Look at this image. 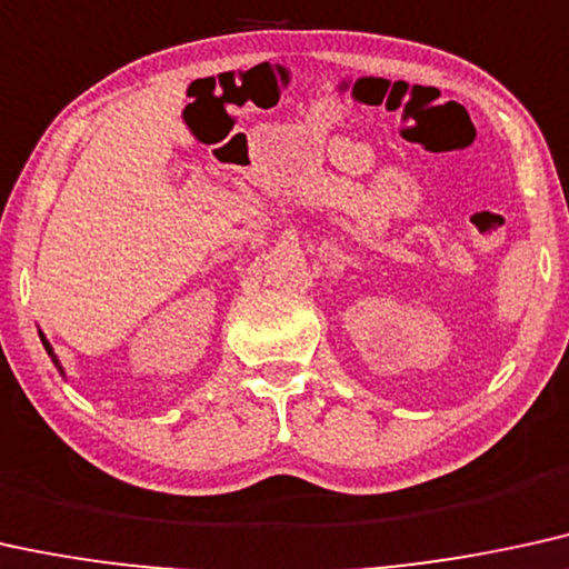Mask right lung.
Instances as JSON below:
<instances>
[{"mask_svg":"<svg viewBox=\"0 0 569 569\" xmlns=\"http://www.w3.org/2000/svg\"><path fill=\"white\" fill-rule=\"evenodd\" d=\"M41 336V343H44V349H47V355L49 357H52V362H54V368L57 370H60L62 372V368H60V359H57V355H54V351H52V347H49V341H47V338H44V333H39Z\"/></svg>","mask_w":569,"mask_h":569,"instance_id":"obj_1","label":"right lung"}]
</instances>
